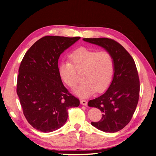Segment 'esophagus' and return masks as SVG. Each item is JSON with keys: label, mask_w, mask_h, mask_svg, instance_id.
Here are the masks:
<instances>
[{"label": "esophagus", "mask_w": 156, "mask_h": 156, "mask_svg": "<svg viewBox=\"0 0 156 156\" xmlns=\"http://www.w3.org/2000/svg\"><path fill=\"white\" fill-rule=\"evenodd\" d=\"M81 103L83 105H85V106L87 105V101L86 100H81Z\"/></svg>", "instance_id": "esophagus-1"}]
</instances>
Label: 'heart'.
Returning a JSON list of instances; mask_svg holds the SVG:
<instances>
[{
    "mask_svg": "<svg viewBox=\"0 0 156 156\" xmlns=\"http://www.w3.org/2000/svg\"><path fill=\"white\" fill-rule=\"evenodd\" d=\"M69 62H62L58 73L62 81L71 88L78 83V74L82 73L83 82L74 89V93L81 98H87L96 92H101L110 85L114 61L107 51L98 52L85 48L75 50L69 56Z\"/></svg>",
    "mask_w": 156,
    "mask_h": 156,
    "instance_id": "obj_1",
    "label": "heart"
}]
</instances>
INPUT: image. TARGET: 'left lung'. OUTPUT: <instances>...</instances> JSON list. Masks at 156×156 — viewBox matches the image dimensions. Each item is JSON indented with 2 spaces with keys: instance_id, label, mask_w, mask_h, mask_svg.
Segmentation results:
<instances>
[{
  "instance_id": "left-lung-1",
  "label": "left lung",
  "mask_w": 156,
  "mask_h": 156,
  "mask_svg": "<svg viewBox=\"0 0 156 156\" xmlns=\"http://www.w3.org/2000/svg\"><path fill=\"white\" fill-rule=\"evenodd\" d=\"M84 41L104 48L114 61V75L107 91L88 103L103 112L102 119L91 122L97 129L115 133L130 122L139 101L140 82L135 61L123 46L107 37L83 38Z\"/></svg>"
}]
</instances>
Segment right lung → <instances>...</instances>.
I'll return each mask as SVG.
<instances>
[{"instance_id": "1", "label": "right lung", "mask_w": 156, "mask_h": 156, "mask_svg": "<svg viewBox=\"0 0 156 156\" xmlns=\"http://www.w3.org/2000/svg\"><path fill=\"white\" fill-rule=\"evenodd\" d=\"M81 37L47 36L33 44L23 57L17 82V94L28 122L44 133L60 128L68 108L80 101L71 94L58 73L60 55Z\"/></svg>"}]
</instances>
